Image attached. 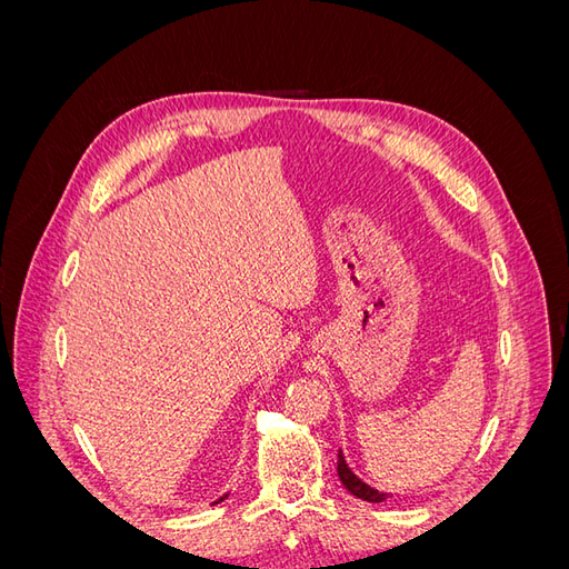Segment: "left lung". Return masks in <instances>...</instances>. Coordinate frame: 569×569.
Segmentation results:
<instances>
[{
    "label": "left lung",
    "instance_id": "8db88e82",
    "mask_svg": "<svg viewBox=\"0 0 569 569\" xmlns=\"http://www.w3.org/2000/svg\"><path fill=\"white\" fill-rule=\"evenodd\" d=\"M337 475H339L341 485L347 487L349 493H353L356 498H363V501H368V503H382V501H387V498H389L387 491H377L370 485H366L363 479L356 477L353 470L347 465V458H343L341 451L337 453Z\"/></svg>",
    "mask_w": 569,
    "mask_h": 569
}]
</instances>
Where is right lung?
Returning a JSON list of instances; mask_svg holds the SVG:
<instances>
[{
  "mask_svg": "<svg viewBox=\"0 0 569 569\" xmlns=\"http://www.w3.org/2000/svg\"><path fill=\"white\" fill-rule=\"evenodd\" d=\"M226 498H228V493H226V496H220V498H218V501H213V506H216V503H220V501H226Z\"/></svg>",
  "mask_w": 569,
  "mask_h": 569,
  "instance_id": "add662e5",
  "label": "right lung"
}]
</instances>
